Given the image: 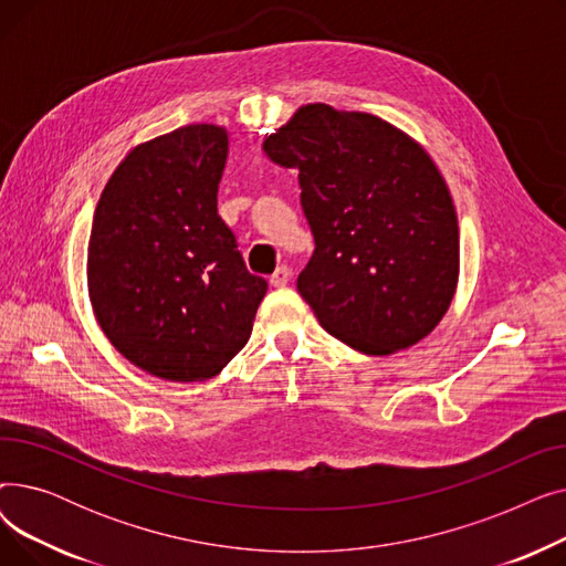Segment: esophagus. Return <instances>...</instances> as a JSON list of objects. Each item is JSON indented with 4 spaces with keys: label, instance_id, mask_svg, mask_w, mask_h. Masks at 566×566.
Returning a JSON list of instances; mask_svg holds the SVG:
<instances>
[{
    "label": "esophagus",
    "instance_id": "1",
    "mask_svg": "<svg viewBox=\"0 0 566 566\" xmlns=\"http://www.w3.org/2000/svg\"><path fill=\"white\" fill-rule=\"evenodd\" d=\"M289 280H291V271L286 265H280L277 271L271 275V286H275V289H284L286 284H289Z\"/></svg>",
    "mask_w": 566,
    "mask_h": 566
}]
</instances>
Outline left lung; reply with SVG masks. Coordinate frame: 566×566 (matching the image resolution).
I'll list each match as a JSON object with an SVG mask.
<instances>
[{
	"instance_id": "8db88e82",
	"label": "left lung",
	"mask_w": 566,
	"mask_h": 566,
	"mask_svg": "<svg viewBox=\"0 0 566 566\" xmlns=\"http://www.w3.org/2000/svg\"><path fill=\"white\" fill-rule=\"evenodd\" d=\"M298 169L314 254L298 291L325 333L365 355L422 342L459 284V222L424 146L369 112L310 103L263 139Z\"/></svg>"
}]
</instances>
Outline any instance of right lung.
Listing matches in <instances>:
<instances>
[{"instance_id":"1","label":"right lung","mask_w":566,"mask_h":566,"mask_svg":"<svg viewBox=\"0 0 566 566\" xmlns=\"http://www.w3.org/2000/svg\"><path fill=\"white\" fill-rule=\"evenodd\" d=\"M229 130L190 124L130 148L98 199L86 291L109 344L142 371L197 382L248 344L268 291L218 216Z\"/></svg>"}]
</instances>
